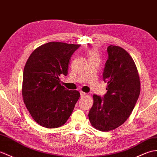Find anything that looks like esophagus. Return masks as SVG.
I'll return each mask as SVG.
<instances>
[{
  "label": "esophagus",
  "mask_w": 157,
  "mask_h": 157,
  "mask_svg": "<svg viewBox=\"0 0 157 157\" xmlns=\"http://www.w3.org/2000/svg\"><path fill=\"white\" fill-rule=\"evenodd\" d=\"M86 95V93L83 92H80V97L81 98H84Z\"/></svg>",
  "instance_id": "34e87169"
}]
</instances>
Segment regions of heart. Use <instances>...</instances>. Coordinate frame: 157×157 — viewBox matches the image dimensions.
Segmentation results:
<instances>
[{"label": "heart", "mask_w": 157, "mask_h": 157, "mask_svg": "<svg viewBox=\"0 0 157 157\" xmlns=\"http://www.w3.org/2000/svg\"><path fill=\"white\" fill-rule=\"evenodd\" d=\"M88 56L90 58L93 57H99V54H98V50L96 48H92L89 50Z\"/></svg>", "instance_id": "heart-1"}]
</instances>
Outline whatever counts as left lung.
Returning <instances> with one entry per match:
<instances>
[{
	"label": "left lung",
	"mask_w": 157,
	"mask_h": 157,
	"mask_svg": "<svg viewBox=\"0 0 157 157\" xmlns=\"http://www.w3.org/2000/svg\"><path fill=\"white\" fill-rule=\"evenodd\" d=\"M105 64L103 79L107 92L101 98L94 94L89 120L94 128L110 131L128 118L140 92V82L135 63L125 49L110 45Z\"/></svg>",
	"instance_id": "8db88e82"
}]
</instances>
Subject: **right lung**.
I'll list each match as a JSON object with an SVG mask.
<instances>
[{
    "label": "right lung",
    "mask_w": 157,
    "mask_h": 157,
    "mask_svg": "<svg viewBox=\"0 0 157 157\" xmlns=\"http://www.w3.org/2000/svg\"><path fill=\"white\" fill-rule=\"evenodd\" d=\"M80 45L49 42L35 49L25 65L22 95L32 118L48 128L63 126L70 118L80 96L60 83L67 75L71 56Z\"/></svg>",
    "instance_id": "1"
}]
</instances>
